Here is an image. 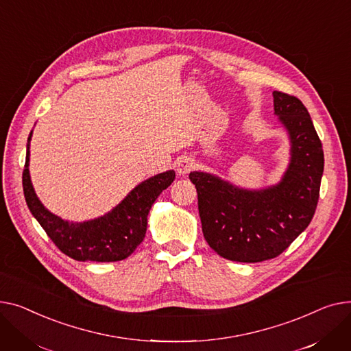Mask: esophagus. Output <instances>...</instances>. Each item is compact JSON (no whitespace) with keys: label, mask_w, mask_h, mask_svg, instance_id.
Masks as SVG:
<instances>
[{"label":"esophagus","mask_w":351,"mask_h":351,"mask_svg":"<svg viewBox=\"0 0 351 351\" xmlns=\"http://www.w3.org/2000/svg\"><path fill=\"white\" fill-rule=\"evenodd\" d=\"M194 169V161L191 158H181L177 164V173L178 174H189Z\"/></svg>","instance_id":"34e87169"}]
</instances>
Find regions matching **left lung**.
I'll return each instance as SVG.
<instances>
[{
  "label": "left lung",
  "instance_id": "left-lung-1",
  "mask_svg": "<svg viewBox=\"0 0 351 351\" xmlns=\"http://www.w3.org/2000/svg\"><path fill=\"white\" fill-rule=\"evenodd\" d=\"M274 108L291 138V162L279 184L245 190L208 173H190L204 238L225 259L276 258L307 228L317 207L324 156L311 114L296 96L278 90Z\"/></svg>",
  "mask_w": 351,
  "mask_h": 351
}]
</instances>
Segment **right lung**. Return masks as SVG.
<instances>
[{
  "mask_svg": "<svg viewBox=\"0 0 351 351\" xmlns=\"http://www.w3.org/2000/svg\"><path fill=\"white\" fill-rule=\"evenodd\" d=\"M23 173L24 195L29 211L58 248L80 262H116L126 259L141 243L147 230V215L157 197L174 181L173 170L138 184L106 215L85 222H69L49 213L34 191L29 177V141Z\"/></svg>",
  "mask_w": 351,
  "mask_h": 351,
  "instance_id": "right-lung-1",
  "label": "right lung"
}]
</instances>
